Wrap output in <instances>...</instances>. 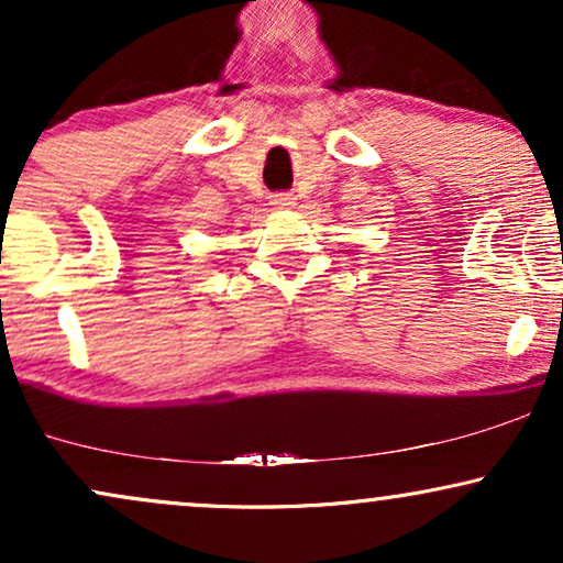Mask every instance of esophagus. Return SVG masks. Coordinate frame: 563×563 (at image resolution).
I'll use <instances>...</instances> for the list:
<instances>
[{
  "label": "esophagus",
  "mask_w": 563,
  "mask_h": 563,
  "mask_svg": "<svg viewBox=\"0 0 563 563\" xmlns=\"http://www.w3.org/2000/svg\"><path fill=\"white\" fill-rule=\"evenodd\" d=\"M294 195H288V191H280V195L273 197V205H277V208H290L294 205Z\"/></svg>",
  "instance_id": "esophagus-1"
}]
</instances>
